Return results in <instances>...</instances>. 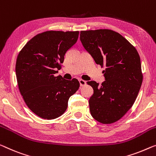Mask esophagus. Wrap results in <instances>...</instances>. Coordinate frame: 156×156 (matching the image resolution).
I'll return each mask as SVG.
<instances>
[{
    "mask_svg": "<svg viewBox=\"0 0 156 156\" xmlns=\"http://www.w3.org/2000/svg\"><path fill=\"white\" fill-rule=\"evenodd\" d=\"M79 83H80V86H84L86 84V81L82 80V79H80V80H79Z\"/></svg>",
    "mask_w": 156,
    "mask_h": 156,
    "instance_id": "esophagus-1",
    "label": "esophagus"
}]
</instances>
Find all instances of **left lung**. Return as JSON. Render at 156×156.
Returning <instances> with one entry per match:
<instances>
[{
	"label": "left lung",
	"mask_w": 156,
	"mask_h": 156,
	"mask_svg": "<svg viewBox=\"0 0 156 156\" xmlns=\"http://www.w3.org/2000/svg\"><path fill=\"white\" fill-rule=\"evenodd\" d=\"M80 40L97 64L106 67L105 80L89 81L91 115L103 124L120 120L133 105L143 80L137 50L120 34L109 29L80 31Z\"/></svg>",
	"instance_id": "8db88e82"
}]
</instances>
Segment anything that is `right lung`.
<instances>
[{"label": "right lung", "mask_w": 156, "mask_h": 156, "mask_svg": "<svg viewBox=\"0 0 156 156\" xmlns=\"http://www.w3.org/2000/svg\"><path fill=\"white\" fill-rule=\"evenodd\" d=\"M78 31H48L39 34L25 45L17 56L15 71L19 89L25 103L44 119L59 117L80 83L55 75L64 55L76 42Z\"/></svg>", "instance_id": "1"}]
</instances>
